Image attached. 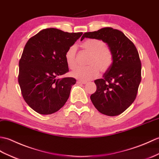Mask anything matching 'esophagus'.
Listing matches in <instances>:
<instances>
[{
  "instance_id": "esophagus-1",
  "label": "esophagus",
  "mask_w": 159,
  "mask_h": 159,
  "mask_svg": "<svg viewBox=\"0 0 159 159\" xmlns=\"http://www.w3.org/2000/svg\"><path fill=\"white\" fill-rule=\"evenodd\" d=\"M77 84H87V82H84V81H80V80H79V81H77Z\"/></svg>"
}]
</instances>
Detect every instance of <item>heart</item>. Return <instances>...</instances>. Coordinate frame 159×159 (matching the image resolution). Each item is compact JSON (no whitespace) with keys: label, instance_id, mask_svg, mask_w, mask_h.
I'll return each mask as SVG.
<instances>
[{"label":"heart","instance_id":"b5f03b06","mask_svg":"<svg viewBox=\"0 0 159 159\" xmlns=\"http://www.w3.org/2000/svg\"><path fill=\"white\" fill-rule=\"evenodd\" d=\"M82 48L90 54L86 68L76 67L70 72V75L82 81H89L99 75V70L105 73L110 69L113 63L111 51L103 41L98 39H88L82 44ZM76 45L70 46L65 53V61L69 68L73 69L77 65Z\"/></svg>","mask_w":159,"mask_h":159}]
</instances>
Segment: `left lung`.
Segmentation results:
<instances>
[{
    "mask_svg": "<svg viewBox=\"0 0 159 159\" xmlns=\"http://www.w3.org/2000/svg\"><path fill=\"white\" fill-rule=\"evenodd\" d=\"M103 41L113 54V63L103 79L94 81L97 90L91 94L94 106L101 114L115 116L125 111L135 101L141 82L142 64L138 52L122 31L105 27L85 33L81 38Z\"/></svg>",
    "mask_w": 159,
    "mask_h": 159,
    "instance_id": "8db88e82",
    "label": "left lung"
}]
</instances>
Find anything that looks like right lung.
Instances as JSON below:
<instances>
[{
  "mask_svg": "<svg viewBox=\"0 0 159 159\" xmlns=\"http://www.w3.org/2000/svg\"><path fill=\"white\" fill-rule=\"evenodd\" d=\"M82 34L50 28L27 41L19 62L18 82L24 101L39 114L56 112L69 98L76 80L58 76L69 71L65 53Z\"/></svg>",
  "mask_w": 159,
  "mask_h": 159,
  "instance_id": "add662e5",
  "label": "right lung"
}]
</instances>
